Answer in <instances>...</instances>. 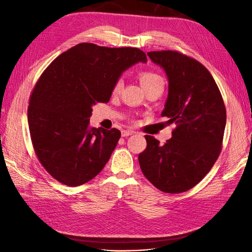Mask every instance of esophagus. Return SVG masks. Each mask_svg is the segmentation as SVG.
I'll use <instances>...</instances> for the list:
<instances>
[{
    "label": "esophagus",
    "mask_w": 252,
    "mask_h": 252,
    "mask_svg": "<svg viewBox=\"0 0 252 252\" xmlns=\"http://www.w3.org/2000/svg\"><path fill=\"white\" fill-rule=\"evenodd\" d=\"M132 134H134V131H131V130H123L122 131V136H125V137L130 136Z\"/></svg>",
    "instance_id": "esophagus-1"
}]
</instances>
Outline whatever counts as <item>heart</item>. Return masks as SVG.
<instances>
[{"instance_id": "obj_1", "label": "heart", "mask_w": 252, "mask_h": 252, "mask_svg": "<svg viewBox=\"0 0 252 252\" xmlns=\"http://www.w3.org/2000/svg\"><path fill=\"white\" fill-rule=\"evenodd\" d=\"M140 80L143 85V88L148 90L155 87H163V79L159 76L158 73L151 71V70H144L140 73ZM123 88V80L121 78H118L114 85H112V93L119 94Z\"/></svg>"}]
</instances>
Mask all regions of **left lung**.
Instances as JSON below:
<instances>
[{"instance_id": "obj_1", "label": "left lung", "mask_w": 252, "mask_h": 252, "mask_svg": "<svg viewBox=\"0 0 252 252\" xmlns=\"http://www.w3.org/2000/svg\"><path fill=\"white\" fill-rule=\"evenodd\" d=\"M169 80L162 117L173 125L172 137L160 145L145 135L147 146L138 155L143 174L158 189L178 194L205 178L222 151L226 109L220 90L198 61L178 51L148 52Z\"/></svg>"}]
</instances>
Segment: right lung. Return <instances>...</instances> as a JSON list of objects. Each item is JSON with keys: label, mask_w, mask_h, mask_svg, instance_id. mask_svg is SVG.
<instances>
[{"label": "right lung", "mask_w": 252, "mask_h": 252, "mask_svg": "<svg viewBox=\"0 0 252 252\" xmlns=\"http://www.w3.org/2000/svg\"><path fill=\"white\" fill-rule=\"evenodd\" d=\"M146 63L136 47L80 43L53 61L29 98L28 123L42 167L67 186H79L97 175L108 161L121 132L90 126L92 106L108 103L122 71Z\"/></svg>", "instance_id": "right-lung-1"}]
</instances>
